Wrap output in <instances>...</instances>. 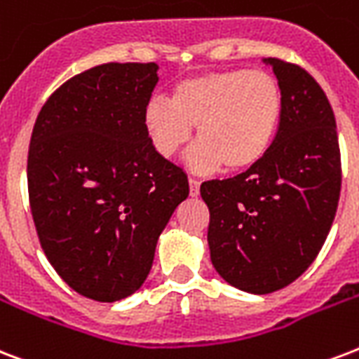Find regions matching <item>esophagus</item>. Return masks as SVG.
<instances>
[{
    "label": "esophagus",
    "mask_w": 359,
    "mask_h": 359,
    "mask_svg": "<svg viewBox=\"0 0 359 359\" xmlns=\"http://www.w3.org/2000/svg\"><path fill=\"white\" fill-rule=\"evenodd\" d=\"M188 182H190V196H191V198H198V196H199V186H201V182H199V180H196V179H190Z\"/></svg>",
    "instance_id": "34e87169"
}]
</instances>
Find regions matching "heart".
Returning a JSON list of instances; mask_svg holds the SVG:
<instances>
[{"mask_svg":"<svg viewBox=\"0 0 359 359\" xmlns=\"http://www.w3.org/2000/svg\"><path fill=\"white\" fill-rule=\"evenodd\" d=\"M283 118V92L265 71H212L180 81L169 103L150 101L143 124L150 143L171 158L191 139L198 126L201 139L186 161L196 173L246 171L269 152Z\"/></svg>","mask_w":359,"mask_h":359,"instance_id":"heart-1","label":"heart"}]
</instances>
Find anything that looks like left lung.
<instances>
[{"mask_svg": "<svg viewBox=\"0 0 359 359\" xmlns=\"http://www.w3.org/2000/svg\"><path fill=\"white\" fill-rule=\"evenodd\" d=\"M283 118L258 165L228 180L201 184L216 273L248 294H271L301 277L332 229L341 194L335 116L320 84L277 58Z\"/></svg>", "mask_w": 359, "mask_h": 359, "instance_id": "obj_1", "label": "left lung"}]
</instances>
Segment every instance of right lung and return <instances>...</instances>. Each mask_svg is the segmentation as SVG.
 Returning a JSON list of instances; mask_svg holds the SVG:
<instances>
[{"instance_id": "obj_1", "label": "right lung", "mask_w": 359, "mask_h": 359, "mask_svg": "<svg viewBox=\"0 0 359 359\" xmlns=\"http://www.w3.org/2000/svg\"><path fill=\"white\" fill-rule=\"evenodd\" d=\"M156 64H103L62 84L35 120L27 191L45 256L88 299L113 303L143 286L161 231L190 194L156 152L143 113Z\"/></svg>"}]
</instances>
